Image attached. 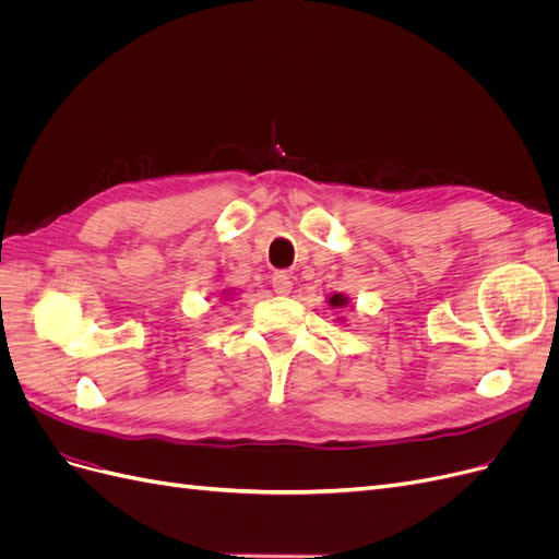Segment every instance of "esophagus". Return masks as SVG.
<instances>
[{
  "mask_svg": "<svg viewBox=\"0 0 559 559\" xmlns=\"http://www.w3.org/2000/svg\"><path fill=\"white\" fill-rule=\"evenodd\" d=\"M273 289H275V294L286 296V294H292L294 282H292V277L286 275V273H275L273 275Z\"/></svg>",
  "mask_w": 559,
  "mask_h": 559,
  "instance_id": "esophagus-1",
  "label": "esophagus"
}]
</instances>
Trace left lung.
<instances>
[{"instance_id": "left-lung-1", "label": "left lung", "mask_w": 559, "mask_h": 559, "mask_svg": "<svg viewBox=\"0 0 559 559\" xmlns=\"http://www.w3.org/2000/svg\"><path fill=\"white\" fill-rule=\"evenodd\" d=\"M329 302H331L333 308H345V306H347V298H345L343 294H335V296H331Z\"/></svg>"}]
</instances>
